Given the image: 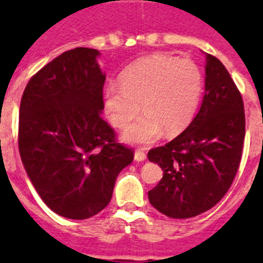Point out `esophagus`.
Wrapping results in <instances>:
<instances>
[{
	"label": "esophagus",
	"mask_w": 263,
	"mask_h": 263,
	"mask_svg": "<svg viewBox=\"0 0 263 263\" xmlns=\"http://www.w3.org/2000/svg\"><path fill=\"white\" fill-rule=\"evenodd\" d=\"M145 159H146V154H145V151L142 150H136V153H135V160L136 161H144Z\"/></svg>",
	"instance_id": "obj_1"
}]
</instances>
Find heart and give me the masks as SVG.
Returning a JSON list of instances; mask_svg holds the SVG:
<instances>
[{"label": "heart", "instance_id": "obj_1", "mask_svg": "<svg viewBox=\"0 0 263 263\" xmlns=\"http://www.w3.org/2000/svg\"><path fill=\"white\" fill-rule=\"evenodd\" d=\"M203 78L197 63L188 58L154 54L139 60L122 72L121 82L105 86L104 105L117 128H126L140 109L145 112L124 132L123 139L147 144L161 135L173 136L192 121Z\"/></svg>", "mask_w": 263, "mask_h": 263}]
</instances>
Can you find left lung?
Returning a JSON list of instances; mask_svg holds the SVG:
<instances>
[{
  "label": "left lung",
  "instance_id": "left-lung-1",
  "mask_svg": "<svg viewBox=\"0 0 263 263\" xmlns=\"http://www.w3.org/2000/svg\"><path fill=\"white\" fill-rule=\"evenodd\" d=\"M245 136L242 94L225 66L206 53L205 95L197 116L176 139L147 154L164 172L148 191L151 205L173 219L214 208L237 176Z\"/></svg>",
  "mask_w": 263,
  "mask_h": 263
}]
</instances>
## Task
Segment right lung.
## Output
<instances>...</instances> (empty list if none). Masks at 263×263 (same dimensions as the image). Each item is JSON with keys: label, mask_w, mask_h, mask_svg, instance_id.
<instances>
[{"label": "right lung", "mask_w": 263, "mask_h": 263, "mask_svg": "<svg viewBox=\"0 0 263 263\" xmlns=\"http://www.w3.org/2000/svg\"><path fill=\"white\" fill-rule=\"evenodd\" d=\"M97 49L67 50L31 76L18 118V151L47 206L67 219L91 217L109 203L134 150L103 119L105 75Z\"/></svg>", "instance_id": "1"}]
</instances>
